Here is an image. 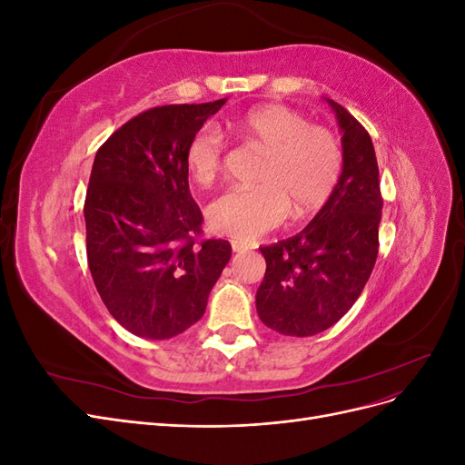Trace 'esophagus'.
<instances>
[{
  "label": "esophagus",
  "mask_w": 465,
  "mask_h": 465,
  "mask_svg": "<svg viewBox=\"0 0 465 465\" xmlns=\"http://www.w3.org/2000/svg\"><path fill=\"white\" fill-rule=\"evenodd\" d=\"M246 248L242 246V244H236V242H232V252H234V254H241V252H244Z\"/></svg>",
  "instance_id": "34e87169"
}]
</instances>
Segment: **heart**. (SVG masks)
I'll return each instance as SVG.
<instances>
[{
    "label": "heart",
    "instance_id": "heart-1",
    "mask_svg": "<svg viewBox=\"0 0 465 465\" xmlns=\"http://www.w3.org/2000/svg\"><path fill=\"white\" fill-rule=\"evenodd\" d=\"M232 130L246 143L265 153L254 190H231L207 209L209 227L217 234L250 244L277 229L289 213L302 221L330 202L343 171L337 137L312 125L301 112L262 104L232 120ZM223 137L203 128L186 147V168L195 184L209 186L223 166Z\"/></svg>",
    "mask_w": 465,
    "mask_h": 465
}]
</instances>
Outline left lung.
Masks as SVG:
<instances>
[{
    "mask_svg": "<svg viewBox=\"0 0 465 465\" xmlns=\"http://www.w3.org/2000/svg\"><path fill=\"white\" fill-rule=\"evenodd\" d=\"M343 134V171L330 202L306 227L260 248L265 275L256 292L258 316L283 335L308 337L340 322L372 273L378 256L382 195L372 139L330 98Z\"/></svg>",
    "mask_w": 465,
    "mask_h": 465,
    "instance_id": "1",
    "label": "left lung"
}]
</instances>
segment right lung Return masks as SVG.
<instances>
[{
    "label": "right lung",
    "instance_id": "obj_1",
    "mask_svg": "<svg viewBox=\"0 0 465 465\" xmlns=\"http://www.w3.org/2000/svg\"><path fill=\"white\" fill-rule=\"evenodd\" d=\"M224 103L151 108L94 154L85 198L89 270L112 318L137 337L186 331L231 260L227 241H193L203 217L186 168L190 139Z\"/></svg>",
    "mask_w": 465,
    "mask_h": 465
}]
</instances>
